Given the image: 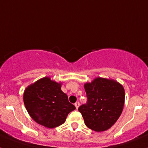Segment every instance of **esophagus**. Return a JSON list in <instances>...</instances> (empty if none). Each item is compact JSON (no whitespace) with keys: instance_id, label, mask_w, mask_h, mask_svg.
<instances>
[{"instance_id":"34e87169","label":"esophagus","mask_w":148,"mask_h":148,"mask_svg":"<svg viewBox=\"0 0 148 148\" xmlns=\"http://www.w3.org/2000/svg\"><path fill=\"white\" fill-rule=\"evenodd\" d=\"M75 108H76V109H78V108H79V106H80V103H79V102H76L75 104Z\"/></svg>"}]
</instances>
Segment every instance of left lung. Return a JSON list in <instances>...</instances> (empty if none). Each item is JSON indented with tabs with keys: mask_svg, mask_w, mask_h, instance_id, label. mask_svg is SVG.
<instances>
[{
	"mask_svg": "<svg viewBox=\"0 0 148 148\" xmlns=\"http://www.w3.org/2000/svg\"><path fill=\"white\" fill-rule=\"evenodd\" d=\"M87 102L78 108L86 126L96 132L108 130L122 113L125 89L118 82L97 77L84 84Z\"/></svg>",
	"mask_w": 148,
	"mask_h": 148,
	"instance_id": "left-lung-1",
	"label": "left lung"
}]
</instances>
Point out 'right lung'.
I'll return each instance as SVG.
<instances>
[{
    "label": "right lung",
    "mask_w": 148,
    "mask_h": 148,
    "mask_svg": "<svg viewBox=\"0 0 148 148\" xmlns=\"http://www.w3.org/2000/svg\"><path fill=\"white\" fill-rule=\"evenodd\" d=\"M61 82L44 77L24 90L23 102L31 118L39 125L55 128L65 122L67 115L75 109L62 92Z\"/></svg>",
    "instance_id": "add662e5"
}]
</instances>
